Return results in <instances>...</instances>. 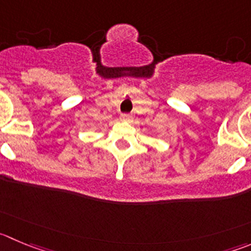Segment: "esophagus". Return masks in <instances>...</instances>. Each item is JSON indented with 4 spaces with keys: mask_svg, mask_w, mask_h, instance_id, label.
<instances>
[{
    "mask_svg": "<svg viewBox=\"0 0 251 251\" xmlns=\"http://www.w3.org/2000/svg\"><path fill=\"white\" fill-rule=\"evenodd\" d=\"M119 119L123 122H132L133 121V116L132 114H128V113H122L119 116Z\"/></svg>",
    "mask_w": 251,
    "mask_h": 251,
    "instance_id": "1",
    "label": "esophagus"
}]
</instances>
